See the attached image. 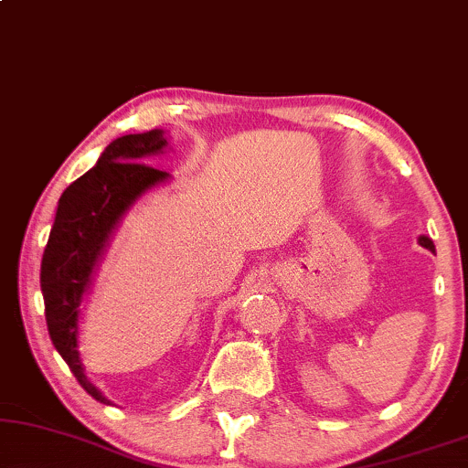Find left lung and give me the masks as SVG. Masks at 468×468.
Listing matches in <instances>:
<instances>
[{
  "label": "left lung",
  "instance_id": "obj_1",
  "mask_svg": "<svg viewBox=\"0 0 468 468\" xmlns=\"http://www.w3.org/2000/svg\"><path fill=\"white\" fill-rule=\"evenodd\" d=\"M420 246H423V248H426V250H430V252H434L432 239L426 238V235H421V238H420Z\"/></svg>",
  "mask_w": 468,
  "mask_h": 468
}]
</instances>
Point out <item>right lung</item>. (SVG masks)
<instances>
[{
	"mask_svg": "<svg viewBox=\"0 0 468 468\" xmlns=\"http://www.w3.org/2000/svg\"><path fill=\"white\" fill-rule=\"evenodd\" d=\"M166 145L162 130L126 134L111 143L96 166L59 197L42 254L40 286L48 335L80 388L102 404L111 400L87 378L79 355L80 303L123 214L147 190L169 179V173L143 162Z\"/></svg>",
	"mask_w": 468,
	"mask_h": 468,
	"instance_id": "right-lung-1",
	"label": "right lung"
}]
</instances>
